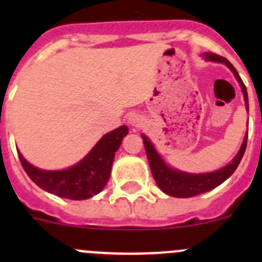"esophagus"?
<instances>
[{"label": "esophagus", "mask_w": 262, "mask_h": 262, "mask_svg": "<svg viewBox=\"0 0 262 262\" xmlns=\"http://www.w3.org/2000/svg\"><path fill=\"white\" fill-rule=\"evenodd\" d=\"M142 121H143V119H142L139 115L133 114L129 116V124H130L132 126H141Z\"/></svg>", "instance_id": "1"}]
</instances>
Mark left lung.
Returning a JSON list of instances; mask_svg holds the SVG:
<instances>
[{
	"mask_svg": "<svg viewBox=\"0 0 262 262\" xmlns=\"http://www.w3.org/2000/svg\"><path fill=\"white\" fill-rule=\"evenodd\" d=\"M204 57L207 60L224 63V64L233 72L237 81L241 84L246 102V109H247L248 112L247 90H246L244 81L241 80L238 72H237L236 68L232 66V63L229 62L228 59H226L224 57L215 54V53H205ZM142 138H143V144L144 148H146L148 163H149L150 171H152V175L156 184H157V186L160 187L165 194L175 198L196 196V195L207 192L209 191V190H213L214 187L219 186L222 182L226 181L227 179L236 171V168L238 167L239 162H241L242 157H244L245 155L246 146H247V134H246L244 142H242V146L239 148L236 157L232 160V162H229L226 167L221 168V170L218 171H214V172L198 173L196 175V173H186L182 172V171L173 170V168L168 167L165 163V161L160 157V155H158L157 150L155 149V147L150 143L149 139H148L146 136H142Z\"/></svg>",
	"mask_w": 262,
	"mask_h": 262,
	"instance_id": "1",
	"label": "left lung"
}]
</instances>
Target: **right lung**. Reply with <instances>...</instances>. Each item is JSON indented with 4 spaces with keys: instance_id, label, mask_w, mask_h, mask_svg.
Listing matches in <instances>:
<instances>
[{
    "instance_id": "add662e5",
    "label": "right lung",
    "mask_w": 262,
    "mask_h": 262,
    "mask_svg": "<svg viewBox=\"0 0 262 262\" xmlns=\"http://www.w3.org/2000/svg\"><path fill=\"white\" fill-rule=\"evenodd\" d=\"M128 126L121 125L105 134L77 165L62 171H46L34 167L18 153L24 170L40 189L57 196L84 200L99 194L109 181L115 152L128 134Z\"/></svg>"
}]
</instances>
